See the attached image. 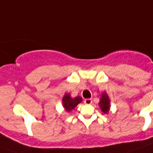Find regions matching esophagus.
<instances>
[{
	"instance_id": "34e87169",
	"label": "esophagus",
	"mask_w": 153,
	"mask_h": 153,
	"mask_svg": "<svg viewBox=\"0 0 153 153\" xmlns=\"http://www.w3.org/2000/svg\"><path fill=\"white\" fill-rule=\"evenodd\" d=\"M84 103L87 104V105H89V104H91L92 103V100H91V99H85Z\"/></svg>"
}]
</instances>
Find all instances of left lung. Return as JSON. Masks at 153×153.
<instances>
[{"instance_id": "obj_1", "label": "left lung", "mask_w": 153, "mask_h": 153, "mask_svg": "<svg viewBox=\"0 0 153 153\" xmlns=\"http://www.w3.org/2000/svg\"><path fill=\"white\" fill-rule=\"evenodd\" d=\"M100 106L102 111L105 113H107L109 109V100L106 93H102L101 97L100 102Z\"/></svg>"}]
</instances>
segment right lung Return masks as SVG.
Wrapping results in <instances>:
<instances>
[{
    "instance_id": "obj_1",
    "label": "right lung",
    "mask_w": 153,
    "mask_h": 153,
    "mask_svg": "<svg viewBox=\"0 0 153 153\" xmlns=\"http://www.w3.org/2000/svg\"><path fill=\"white\" fill-rule=\"evenodd\" d=\"M81 101H82V98L80 97L71 98L70 94H66L63 98V106L67 112L71 111L72 109H74Z\"/></svg>"
}]
</instances>
